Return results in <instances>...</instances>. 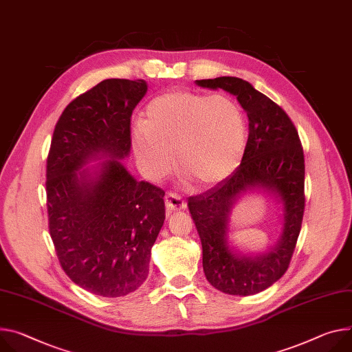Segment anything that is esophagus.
Segmentation results:
<instances>
[{
	"instance_id": "esophagus-1",
	"label": "esophagus",
	"mask_w": 352,
	"mask_h": 352,
	"mask_svg": "<svg viewBox=\"0 0 352 352\" xmlns=\"http://www.w3.org/2000/svg\"><path fill=\"white\" fill-rule=\"evenodd\" d=\"M185 208H186V204L181 199L179 195L174 192H168L166 195V210L168 214L178 210H185Z\"/></svg>"
}]
</instances>
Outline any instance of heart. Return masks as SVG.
I'll return each mask as SVG.
<instances>
[{
  "label": "heart",
  "instance_id": "obj_1",
  "mask_svg": "<svg viewBox=\"0 0 352 352\" xmlns=\"http://www.w3.org/2000/svg\"><path fill=\"white\" fill-rule=\"evenodd\" d=\"M133 153L151 179L178 167L201 186H214L240 166L247 146V120L240 105L225 94L206 97L173 89L148 102L143 123L133 129Z\"/></svg>",
  "mask_w": 352,
  "mask_h": 352
}]
</instances>
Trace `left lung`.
Wrapping results in <instances>:
<instances>
[{
    "label": "left lung",
    "mask_w": 352,
    "mask_h": 352,
    "mask_svg": "<svg viewBox=\"0 0 352 352\" xmlns=\"http://www.w3.org/2000/svg\"><path fill=\"white\" fill-rule=\"evenodd\" d=\"M197 85L234 95L248 118L241 164L188 208L202 243L204 272L217 291L248 296L265 291L289 267L305 210V155L299 135L285 111L248 81L237 77L197 80ZM247 192H261L283 206V230L265 253H243L230 243V216Z\"/></svg>",
    "instance_id": "left-lung-1"
}]
</instances>
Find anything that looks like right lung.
Returning <instances> with one entry per match:
<instances>
[{
  "mask_svg": "<svg viewBox=\"0 0 352 352\" xmlns=\"http://www.w3.org/2000/svg\"><path fill=\"white\" fill-rule=\"evenodd\" d=\"M146 92L144 80L109 78L81 94L56 123L47 155L49 230L60 265L104 298L143 285L166 219L164 190L138 181L122 162L131 154L132 112Z\"/></svg>",
  "mask_w": 352,
  "mask_h": 352,
  "instance_id": "1",
  "label": "right lung"
}]
</instances>
